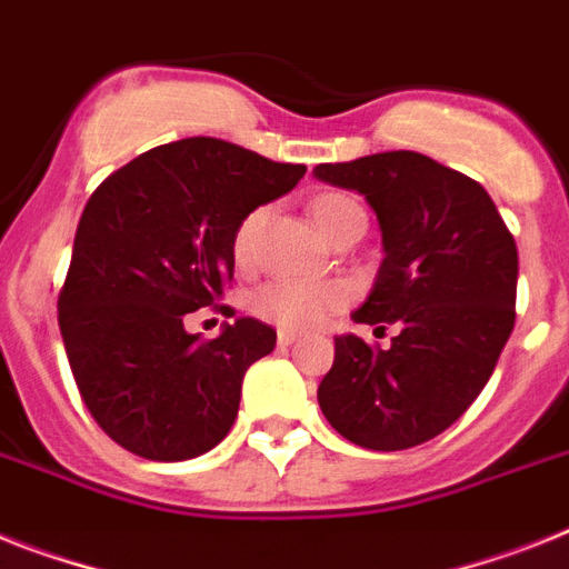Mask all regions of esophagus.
Instances as JSON below:
<instances>
[{
    "label": "esophagus",
    "mask_w": 569,
    "mask_h": 569,
    "mask_svg": "<svg viewBox=\"0 0 569 569\" xmlns=\"http://www.w3.org/2000/svg\"><path fill=\"white\" fill-rule=\"evenodd\" d=\"M295 341H298V332H292V329H280V332H277V343H280V347H292Z\"/></svg>",
    "instance_id": "obj_1"
}]
</instances>
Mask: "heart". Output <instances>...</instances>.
Masks as SVG:
<instances>
[{
  "label": "heart",
  "instance_id": "1",
  "mask_svg": "<svg viewBox=\"0 0 569 569\" xmlns=\"http://www.w3.org/2000/svg\"><path fill=\"white\" fill-rule=\"evenodd\" d=\"M361 211L356 199L341 193L321 196L318 202L312 204V219L318 231L323 237H332L336 228L341 226L343 219L350 213ZM262 217L266 213L254 211L242 219V226L237 228V237H233V257L237 262H248L254 254L257 231L262 226ZM352 289L350 283L343 280H298V277H277L262 283L260 289L251 298V309H254L257 318L262 321L277 323L283 329H318L350 303Z\"/></svg>",
  "mask_w": 569,
  "mask_h": 569
}]
</instances>
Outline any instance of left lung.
<instances>
[{
    "instance_id": "1",
    "label": "left lung",
    "mask_w": 569,
    "mask_h": 569,
    "mask_svg": "<svg viewBox=\"0 0 569 569\" xmlns=\"http://www.w3.org/2000/svg\"><path fill=\"white\" fill-rule=\"evenodd\" d=\"M315 179L358 190L379 219L385 260L352 321L399 327L388 350L338 336L318 405L370 451L428 442L469 410L512 336V233L483 184L422 152L318 164Z\"/></svg>"
}]
</instances>
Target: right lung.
Masks as SVG:
<instances>
[{"mask_svg":"<svg viewBox=\"0 0 569 569\" xmlns=\"http://www.w3.org/2000/svg\"><path fill=\"white\" fill-rule=\"evenodd\" d=\"M303 173L196 136L147 150L86 202L57 315L86 408L118 446L179 462L231 431L242 376L277 332L233 318L202 341L184 318L222 298L242 219Z\"/></svg>","mask_w":569,"mask_h":569,"instance_id":"add662e5","label":"right lung"}]
</instances>
